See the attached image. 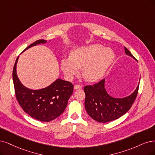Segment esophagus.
<instances>
[{
  "mask_svg": "<svg viewBox=\"0 0 155 155\" xmlns=\"http://www.w3.org/2000/svg\"><path fill=\"white\" fill-rule=\"evenodd\" d=\"M81 89H82V85H77V84H75V85H74V90Z\"/></svg>",
  "mask_w": 155,
  "mask_h": 155,
  "instance_id": "obj_1",
  "label": "esophagus"
}]
</instances>
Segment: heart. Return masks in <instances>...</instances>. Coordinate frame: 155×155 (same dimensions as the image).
Here are the masks:
<instances>
[{
  "label": "heart",
  "instance_id": "1",
  "mask_svg": "<svg viewBox=\"0 0 155 155\" xmlns=\"http://www.w3.org/2000/svg\"><path fill=\"white\" fill-rule=\"evenodd\" d=\"M115 54L109 48L98 44L90 45L73 49L70 57L61 61V66L65 75L71 78L82 68V74L89 82H95L104 75L114 60Z\"/></svg>",
  "mask_w": 155,
  "mask_h": 155
}]
</instances>
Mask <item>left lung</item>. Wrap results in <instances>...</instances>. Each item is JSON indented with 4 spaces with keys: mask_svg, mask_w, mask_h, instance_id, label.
<instances>
[{
    "mask_svg": "<svg viewBox=\"0 0 155 155\" xmlns=\"http://www.w3.org/2000/svg\"><path fill=\"white\" fill-rule=\"evenodd\" d=\"M127 55L136 60L130 51L124 47ZM105 79L94 85L84 87L85 108L89 116L99 123H108L123 116L131 107L138 93L139 83L130 95L124 98H114L108 94Z\"/></svg>",
    "mask_w": 155,
    "mask_h": 155,
    "instance_id": "left-lung-1",
    "label": "left lung"
}]
</instances>
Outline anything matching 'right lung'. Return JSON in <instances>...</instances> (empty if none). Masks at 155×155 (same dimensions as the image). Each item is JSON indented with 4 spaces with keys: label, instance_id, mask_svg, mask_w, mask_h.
<instances>
[{
    "label": "right lung",
    "instance_id": "add662e5",
    "mask_svg": "<svg viewBox=\"0 0 155 155\" xmlns=\"http://www.w3.org/2000/svg\"><path fill=\"white\" fill-rule=\"evenodd\" d=\"M39 39L27 47L23 52L36 45L47 43ZM17 57L13 70V80L16 99L20 105L32 117L43 122H49L59 117L64 111L73 91V85L57 78L47 87L31 89L23 85L17 75Z\"/></svg>",
    "mask_w": 155,
    "mask_h": 155
}]
</instances>
